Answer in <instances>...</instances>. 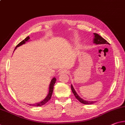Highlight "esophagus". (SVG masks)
Listing matches in <instances>:
<instances>
[{"mask_svg": "<svg viewBox=\"0 0 125 125\" xmlns=\"http://www.w3.org/2000/svg\"><path fill=\"white\" fill-rule=\"evenodd\" d=\"M68 72V71L67 70H62L60 71V72H59V74H63V73H67Z\"/></svg>", "mask_w": 125, "mask_h": 125, "instance_id": "obj_1", "label": "esophagus"}]
</instances>
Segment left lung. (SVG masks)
Listing matches in <instances>:
<instances>
[{"label": "left lung", "instance_id": "1", "mask_svg": "<svg viewBox=\"0 0 125 125\" xmlns=\"http://www.w3.org/2000/svg\"><path fill=\"white\" fill-rule=\"evenodd\" d=\"M94 43H96V44H109V43L107 42V41H106L104 38H103L101 36H100V35L97 34V33H94ZM71 89H72V92H73V94H74L75 97H76L80 102L82 103V104H94V103L96 102V101H85L81 98L79 96L78 94H77L76 92L74 90V88L73 87L72 85H71Z\"/></svg>", "mask_w": 125, "mask_h": 125}]
</instances>
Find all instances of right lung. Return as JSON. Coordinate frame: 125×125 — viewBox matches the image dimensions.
Wrapping results in <instances>:
<instances>
[{
  "mask_svg": "<svg viewBox=\"0 0 125 125\" xmlns=\"http://www.w3.org/2000/svg\"><path fill=\"white\" fill-rule=\"evenodd\" d=\"M29 39V36L27 37L26 38H25L23 41H21V42H20L19 44L17 45L16 47H15V48H16L17 47H18L19 46H20V45L24 44V43H25V42L28 41ZM55 81H56V79H55V78H53L52 80V81H51V83H50V86H49V90L48 94L44 100L42 101L39 102V103H37V104H29V105L32 106H41L42 105H44V104H46V103L48 102L49 100H50V99L51 98V97H52V92L53 91V86H54V84L55 83Z\"/></svg>",
  "mask_w": 125,
  "mask_h": 125,
  "instance_id": "1",
  "label": "right lung"
}]
</instances>
